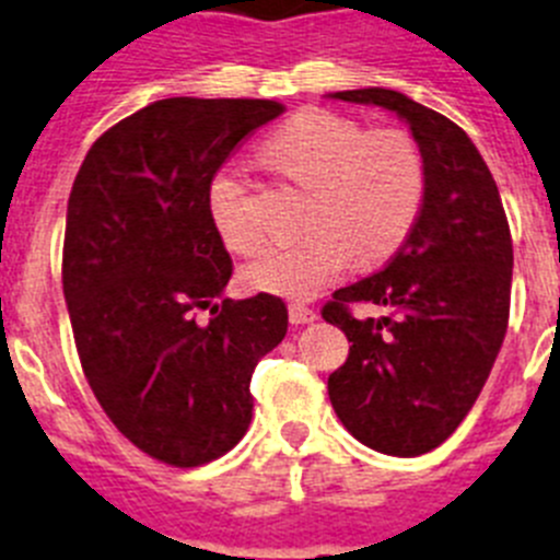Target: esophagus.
Returning a JSON list of instances; mask_svg holds the SVG:
<instances>
[{
    "label": "esophagus",
    "instance_id": "34e87169",
    "mask_svg": "<svg viewBox=\"0 0 560 560\" xmlns=\"http://www.w3.org/2000/svg\"><path fill=\"white\" fill-rule=\"evenodd\" d=\"M289 319L291 325H308L316 319V311L308 308V305H300V303H291L289 305Z\"/></svg>",
    "mask_w": 560,
    "mask_h": 560
}]
</instances>
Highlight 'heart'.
Segmentation results:
<instances>
[{"label": "heart", "instance_id": "obj_1", "mask_svg": "<svg viewBox=\"0 0 560 560\" xmlns=\"http://www.w3.org/2000/svg\"><path fill=\"white\" fill-rule=\"evenodd\" d=\"M266 156L311 190L303 241L266 252L246 266L249 289L311 300L350 266L387 260L418 219L427 196V162L412 133L400 128L368 131L361 122L305 108L266 142ZM210 219L226 249L255 255L264 244L252 192L235 167L212 176Z\"/></svg>", "mask_w": 560, "mask_h": 560}]
</instances>
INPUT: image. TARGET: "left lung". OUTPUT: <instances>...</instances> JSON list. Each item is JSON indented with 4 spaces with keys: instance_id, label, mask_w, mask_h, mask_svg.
Listing matches in <instances>:
<instances>
[{
    "instance_id": "8db88e82",
    "label": "left lung",
    "mask_w": 560,
    "mask_h": 560,
    "mask_svg": "<svg viewBox=\"0 0 560 560\" xmlns=\"http://www.w3.org/2000/svg\"><path fill=\"white\" fill-rule=\"evenodd\" d=\"M330 97L398 114L427 162V196L404 246L323 308L350 341L348 361L328 378L345 429L381 454L418 457L452 438L491 375L511 314V226L491 171L457 122L393 89ZM355 302L388 316L359 320Z\"/></svg>"
}]
</instances>
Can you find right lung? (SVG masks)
Segmentation results:
<instances>
[{
	"instance_id": "right-lung-1",
	"label": "right lung",
	"mask_w": 560,
	"mask_h": 560,
	"mask_svg": "<svg viewBox=\"0 0 560 560\" xmlns=\"http://www.w3.org/2000/svg\"><path fill=\"white\" fill-rule=\"evenodd\" d=\"M283 112L156 101L97 137L69 192L63 296L83 375L120 434L176 468L244 438L252 373L289 328L280 296H224L232 260L207 207L230 153Z\"/></svg>"
}]
</instances>
